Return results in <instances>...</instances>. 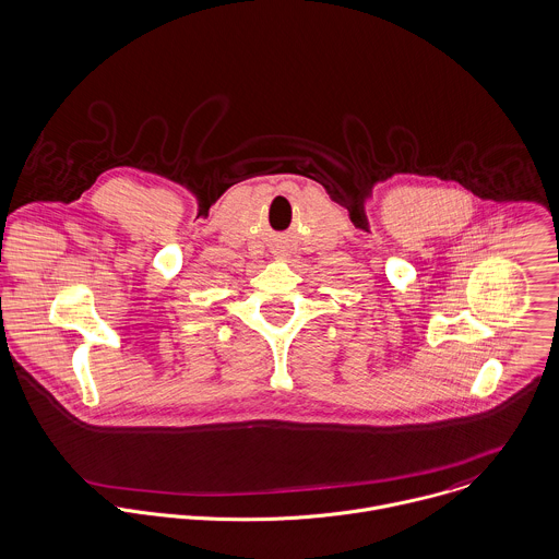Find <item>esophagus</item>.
<instances>
[{"label": "esophagus", "mask_w": 559, "mask_h": 559, "mask_svg": "<svg viewBox=\"0 0 559 559\" xmlns=\"http://www.w3.org/2000/svg\"><path fill=\"white\" fill-rule=\"evenodd\" d=\"M274 254H276V259H285V248L283 246L274 248Z\"/></svg>", "instance_id": "esophagus-1"}]
</instances>
